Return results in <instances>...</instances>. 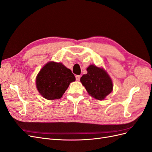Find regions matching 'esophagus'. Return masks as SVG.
Listing matches in <instances>:
<instances>
[{
    "label": "esophagus",
    "instance_id": "esophagus-1",
    "mask_svg": "<svg viewBox=\"0 0 152 152\" xmlns=\"http://www.w3.org/2000/svg\"><path fill=\"white\" fill-rule=\"evenodd\" d=\"M75 78H76V80H77V81H79V80H80V75H77L75 76Z\"/></svg>",
    "mask_w": 152,
    "mask_h": 152
}]
</instances>
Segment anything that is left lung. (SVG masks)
<instances>
[{
    "label": "left lung",
    "mask_w": 152,
    "mask_h": 152,
    "mask_svg": "<svg viewBox=\"0 0 152 152\" xmlns=\"http://www.w3.org/2000/svg\"><path fill=\"white\" fill-rule=\"evenodd\" d=\"M87 73L80 78V82L92 97L103 100L113 90L111 78L103 68L91 65L87 68Z\"/></svg>",
    "instance_id": "obj_1"
}]
</instances>
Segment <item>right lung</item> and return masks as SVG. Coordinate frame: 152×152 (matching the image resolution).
I'll use <instances>...</instances> for the list:
<instances>
[{
	"instance_id": "obj_1",
	"label": "right lung",
	"mask_w": 152,
	"mask_h": 152,
	"mask_svg": "<svg viewBox=\"0 0 152 152\" xmlns=\"http://www.w3.org/2000/svg\"><path fill=\"white\" fill-rule=\"evenodd\" d=\"M75 77L61 63L50 61L42 67L36 77L37 90L45 99L61 98Z\"/></svg>"
}]
</instances>
